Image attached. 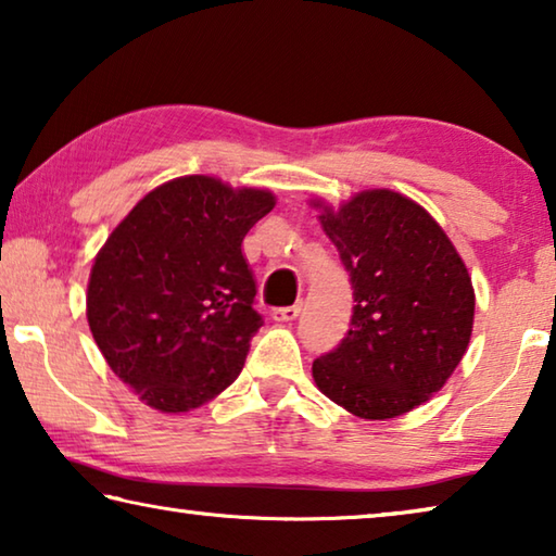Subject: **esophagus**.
I'll use <instances>...</instances> for the list:
<instances>
[{
	"label": "esophagus",
	"mask_w": 556,
	"mask_h": 556,
	"mask_svg": "<svg viewBox=\"0 0 556 556\" xmlns=\"http://www.w3.org/2000/svg\"><path fill=\"white\" fill-rule=\"evenodd\" d=\"M301 308H304V304H301V301H296L294 306L275 308V312H271V318H275V321H296L299 314H301Z\"/></svg>",
	"instance_id": "obj_1"
}]
</instances>
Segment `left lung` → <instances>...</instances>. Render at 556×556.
Masks as SVG:
<instances>
[{"instance_id": "obj_1", "label": "left lung", "mask_w": 556, "mask_h": 556, "mask_svg": "<svg viewBox=\"0 0 556 556\" xmlns=\"http://www.w3.org/2000/svg\"><path fill=\"white\" fill-rule=\"evenodd\" d=\"M353 285L351 331L314 361L328 400L392 419L444 388L473 331L476 294L441 225L407 195L372 188L341 208L314 201Z\"/></svg>"}]
</instances>
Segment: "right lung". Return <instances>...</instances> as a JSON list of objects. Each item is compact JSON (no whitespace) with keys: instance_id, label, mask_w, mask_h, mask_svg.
I'll return each mask as SVG.
<instances>
[{"instance_id":"1","label":"right lung","mask_w":556,"mask_h":556,"mask_svg":"<svg viewBox=\"0 0 556 556\" xmlns=\"http://www.w3.org/2000/svg\"><path fill=\"white\" fill-rule=\"evenodd\" d=\"M275 208L262 188L181 176L149 191L98 252L88 324L149 407H201L238 378L262 316L242 240Z\"/></svg>"}]
</instances>
